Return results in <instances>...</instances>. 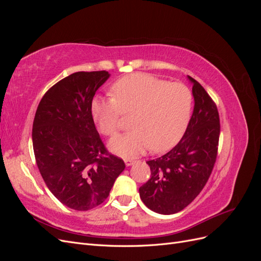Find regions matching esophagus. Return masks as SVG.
Listing matches in <instances>:
<instances>
[{"label":"esophagus","mask_w":261,"mask_h":261,"mask_svg":"<svg viewBox=\"0 0 261 261\" xmlns=\"http://www.w3.org/2000/svg\"><path fill=\"white\" fill-rule=\"evenodd\" d=\"M124 162L126 164V167H130V165H133L134 163L136 162V160L135 159H132V158H126V159L124 160Z\"/></svg>","instance_id":"1"}]
</instances>
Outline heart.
Returning a JSON list of instances; mask_svg holds the SVG:
<instances>
[{
    "label": "heart",
    "instance_id": "1",
    "mask_svg": "<svg viewBox=\"0 0 261 261\" xmlns=\"http://www.w3.org/2000/svg\"><path fill=\"white\" fill-rule=\"evenodd\" d=\"M113 98H93L91 115L99 130L112 136L122 113H133L132 130L116 135L109 147L122 156L165 151L184 135L191 118L193 96L186 86L167 83L144 73L124 76L112 86Z\"/></svg>",
    "mask_w": 261,
    "mask_h": 261
}]
</instances>
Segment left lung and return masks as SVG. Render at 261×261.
Instances as JSON below:
<instances>
[{"instance_id": "left-lung-1", "label": "left lung", "mask_w": 261, "mask_h": 261, "mask_svg": "<svg viewBox=\"0 0 261 261\" xmlns=\"http://www.w3.org/2000/svg\"><path fill=\"white\" fill-rule=\"evenodd\" d=\"M194 112L184 136L168 153L147 161L151 177L139 188L146 206L160 215H173L191 203L206 185L215 167L220 118L215 102L191 76Z\"/></svg>"}]
</instances>
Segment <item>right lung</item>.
Instances as JSON below:
<instances>
[{
  "label": "right lung",
  "instance_id": "add662e5",
  "mask_svg": "<svg viewBox=\"0 0 261 261\" xmlns=\"http://www.w3.org/2000/svg\"><path fill=\"white\" fill-rule=\"evenodd\" d=\"M110 74L77 72L52 86L36 111L33 146L50 192L70 209L99 206L125 169L108 152L94 126L91 102Z\"/></svg>",
  "mask_w": 261,
  "mask_h": 261
}]
</instances>
